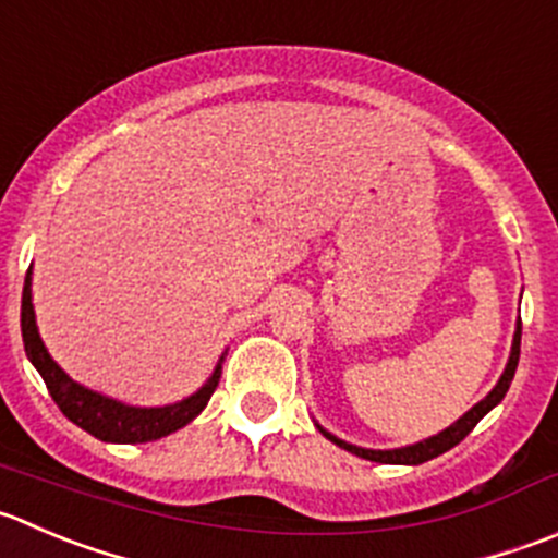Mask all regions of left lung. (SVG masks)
<instances>
[{
    "label": "left lung",
    "mask_w": 558,
    "mask_h": 558,
    "mask_svg": "<svg viewBox=\"0 0 558 558\" xmlns=\"http://www.w3.org/2000/svg\"><path fill=\"white\" fill-rule=\"evenodd\" d=\"M518 356H521V322H518L515 340H512L510 362H507V367H505V373H501L499 384H496V387L488 392V398L480 400V403L474 405L472 411H466V414H463L456 425H450V428H447V430H441L439 436H430V439L420 441V445L400 447V450H362V447L345 445V441L335 439V436L327 434V430H324V428H318V430H322V434L327 436L329 441H335V445L343 447V450L354 452V456L365 458V461H376V463H405V466H420V463L430 461V458H436V456H445L447 450H452V447H456V445H461V441L466 439L469 434H472L474 425H477L480 420H483V416L488 414V411L494 409V405L499 403L501 398H505L507 389H510V384H512V376H515Z\"/></svg>",
    "instance_id": "obj_1"
}]
</instances>
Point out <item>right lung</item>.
I'll return each mask as SVG.
<instances>
[{
  "label": "right lung",
  "instance_id": "obj_1",
  "mask_svg": "<svg viewBox=\"0 0 558 558\" xmlns=\"http://www.w3.org/2000/svg\"><path fill=\"white\" fill-rule=\"evenodd\" d=\"M21 335H24V351L37 367V373L46 381L48 392H51L53 403L59 405L70 423L84 428L100 441H113V445H142V441L163 439V436L174 434L182 425H187L193 416L202 414L204 405L213 398L215 387L220 378V365L215 367L213 378L191 395L187 400H180L174 405H163V409H135V405L117 403L111 398L92 392V389L75 384L43 345L40 335H37L35 324V307H32V289H29V272L24 280V294H21Z\"/></svg>",
  "mask_w": 558,
  "mask_h": 558
}]
</instances>
